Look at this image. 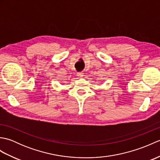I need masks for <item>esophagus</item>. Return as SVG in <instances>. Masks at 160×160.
I'll use <instances>...</instances> for the list:
<instances>
[{"mask_svg":"<svg viewBox=\"0 0 160 160\" xmlns=\"http://www.w3.org/2000/svg\"><path fill=\"white\" fill-rule=\"evenodd\" d=\"M77 75H78V77L82 78L83 76V73L82 72H78V73H77Z\"/></svg>","mask_w":160,"mask_h":160,"instance_id":"esophagus-1","label":"esophagus"}]
</instances>
